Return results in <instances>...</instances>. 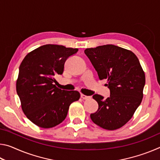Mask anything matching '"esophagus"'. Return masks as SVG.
I'll list each match as a JSON object with an SVG mask.
<instances>
[{
  "mask_svg": "<svg viewBox=\"0 0 160 160\" xmlns=\"http://www.w3.org/2000/svg\"><path fill=\"white\" fill-rule=\"evenodd\" d=\"M81 98L83 99H90V97L85 95V94H81Z\"/></svg>",
  "mask_w": 160,
  "mask_h": 160,
  "instance_id": "esophagus-1",
  "label": "esophagus"
}]
</instances>
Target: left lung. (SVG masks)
<instances>
[{
    "instance_id": "8db88e82",
    "label": "left lung",
    "mask_w": 160,
    "mask_h": 160,
    "mask_svg": "<svg viewBox=\"0 0 160 160\" xmlns=\"http://www.w3.org/2000/svg\"><path fill=\"white\" fill-rule=\"evenodd\" d=\"M85 53L100 80L107 79L110 96L94 94L99 108L91 113L93 122L113 131L121 128L133 116L143 97L145 75L137 56L131 51L112 44L89 48Z\"/></svg>"
}]
</instances>
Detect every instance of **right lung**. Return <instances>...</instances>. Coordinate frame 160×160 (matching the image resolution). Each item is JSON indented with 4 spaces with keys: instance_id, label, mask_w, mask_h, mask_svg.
Masks as SVG:
<instances>
[{
    "instance_id": "right-lung-1",
    "label": "right lung",
    "mask_w": 160,
    "mask_h": 160,
    "mask_svg": "<svg viewBox=\"0 0 160 160\" xmlns=\"http://www.w3.org/2000/svg\"><path fill=\"white\" fill-rule=\"evenodd\" d=\"M78 48L46 44L27 54L19 68L16 90L24 113L32 123L50 128L63 122L70 105L78 101V91L58 88L56 75H62L64 64Z\"/></svg>"
}]
</instances>
